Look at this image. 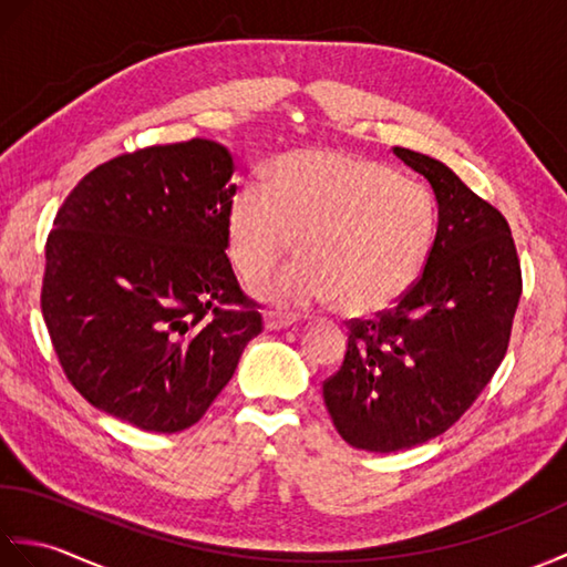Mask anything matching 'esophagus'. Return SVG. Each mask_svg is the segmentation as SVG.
<instances>
[{"label":"esophagus","instance_id":"1","mask_svg":"<svg viewBox=\"0 0 567 567\" xmlns=\"http://www.w3.org/2000/svg\"><path fill=\"white\" fill-rule=\"evenodd\" d=\"M297 319L295 317H287V315H277V311H268L265 315V329L268 331H282V329H290L295 327Z\"/></svg>","mask_w":567,"mask_h":567}]
</instances>
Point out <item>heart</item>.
I'll use <instances>...</instances> for the list:
<instances>
[{"instance_id": "obj_1", "label": "heart", "mask_w": 567, "mask_h": 567, "mask_svg": "<svg viewBox=\"0 0 567 567\" xmlns=\"http://www.w3.org/2000/svg\"><path fill=\"white\" fill-rule=\"evenodd\" d=\"M439 236L431 192L380 161L336 151H297L272 183L238 185L226 214V246L246 282L297 246L305 258L265 277L256 295L280 309L339 305L380 315L421 280Z\"/></svg>"}]
</instances>
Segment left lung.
Here are the masks:
<instances>
[{
    "instance_id": "1",
    "label": "left lung",
    "mask_w": 567,
    "mask_h": 567,
    "mask_svg": "<svg viewBox=\"0 0 567 567\" xmlns=\"http://www.w3.org/2000/svg\"><path fill=\"white\" fill-rule=\"evenodd\" d=\"M439 202V236L421 280L375 319H351L343 365L323 380L336 431L353 449L394 453L441 436L504 360L522 265L502 212L449 165L392 148Z\"/></svg>"
}]
</instances>
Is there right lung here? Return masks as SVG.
Returning a JSON list of instances; mask_svg holds the SVG:
<instances>
[{
    "instance_id": "right-lung-1",
    "label": "right lung",
    "mask_w": 567,
    "mask_h": 567,
    "mask_svg": "<svg viewBox=\"0 0 567 567\" xmlns=\"http://www.w3.org/2000/svg\"><path fill=\"white\" fill-rule=\"evenodd\" d=\"M231 175V153L207 138L116 155L48 234L41 309L60 368L143 431L197 424L262 331L226 258Z\"/></svg>"
}]
</instances>
